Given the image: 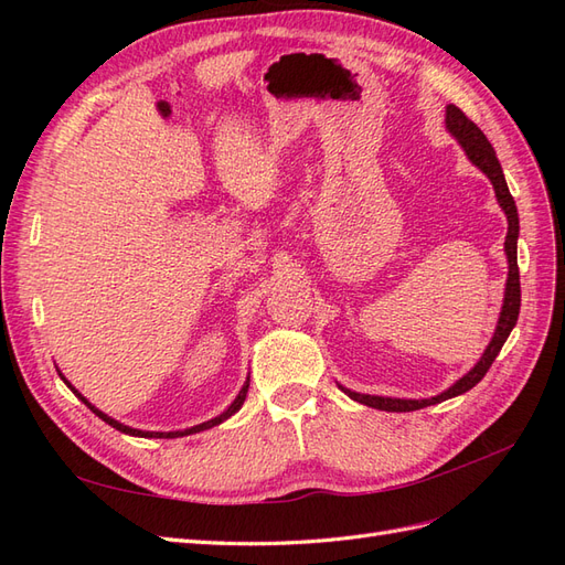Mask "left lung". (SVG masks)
I'll return each mask as SVG.
<instances>
[{"label":"left lung","instance_id":"obj_1","mask_svg":"<svg viewBox=\"0 0 565 565\" xmlns=\"http://www.w3.org/2000/svg\"><path fill=\"white\" fill-rule=\"evenodd\" d=\"M446 129L455 136L457 143L465 148L471 164H476L490 179V183L494 188V198H498L502 212L507 214L509 231H507V241H504V254H507V262H509V273H507L504 301H502V311H500V318H498V328H494V334L490 339V344L486 347L483 355L478 358V363L467 374H461V377L452 386H448L446 391L438 393V396L419 398V401L417 398H391V396H370V393H358V391L339 386L355 403H363V405L374 407V409H386V413H413V409L443 403V401L461 396V393H467L469 388H473L478 382L486 377V372L490 370L492 361L502 351L507 337L511 334V330H514V324L519 320L521 280H519V262H516V243H519V212H516V202H514V198H511V193H509V185H507V179H504V172H502V164H500L498 156H494V148L486 139V134L478 129L471 122V119L465 113H461L457 106H448L446 108Z\"/></svg>","mask_w":565,"mask_h":565}]
</instances>
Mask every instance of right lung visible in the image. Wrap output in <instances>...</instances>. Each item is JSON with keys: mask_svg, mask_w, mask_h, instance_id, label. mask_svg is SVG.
Segmentation results:
<instances>
[{"mask_svg": "<svg viewBox=\"0 0 565 565\" xmlns=\"http://www.w3.org/2000/svg\"><path fill=\"white\" fill-rule=\"evenodd\" d=\"M56 370H58V367H56ZM58 377L65 382V386L71 388L84 405H87V407L92 409V413H94L96 417H100V419H104L106 424H110L113 429H117V431H122V434H127V436H139V438H181V436H191V434H200V431H204V429H212V426H218L221 422H226L228 417H233V415L237 413V409L243 407V403H245V398H247V388H249V380H247V382L243 384L241 393H237L235 401L224 409V413L216 415V417H212V419H207V422H202V424H195V426H191V429H181V431H141V429H131V426H127V424H122V422H117V419L108 417L106 413H100V409H98L96 405H92V403H89L87 398H84L82 393H79L71 382H67V380L63 377V372H61V370H58Z\"/></svg>", "mask_w": 565, "mask_h": 565, "instance_id": "right-lung-1", "label": "right lung"}]
</instances>
